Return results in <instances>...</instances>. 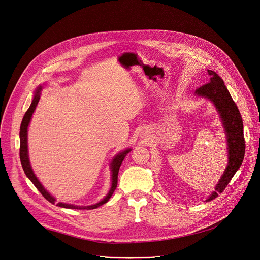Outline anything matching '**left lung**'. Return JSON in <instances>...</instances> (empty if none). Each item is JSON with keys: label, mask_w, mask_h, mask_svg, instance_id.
<instances>
[{"label": "left lung", "mask_w": 260, "mask_h": 260, "mask_svg": "<svg viewBox=\"0 0 260 260\" xmlns=\"http://www.w3.org/2000/svg\"><path fill=\"white\" fill-rule=\"evenodd\" d=\"M208 73L210 75V82L197 88L196 93L210 99L219 111L228 136L230 156L229 165L223 176L218 182L215 191L207 200V202H210L216 199L219 192H223L241 167L245 155L246 145L243 131V119L236 103L224 85L223 80L221 79L218 74L211 70H208Z\"/></svg>", "instance_id": "8db88e82"}]
</instances>
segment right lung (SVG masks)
Listing matches in <instances>:
<instances>
[{"instance_id": "obj_1", "label": "right lung", "mask_w": 260, "mask_h": 260, "mask_svg": "<svg viewBox=\"0 0 260 260\" xmlns=\"http://www.w3.org/2000/svg\"><path fill=\"white\" fill-rule=\"evenodd\" d=\"M40 89L41 87L37 90L35 96H34V100L29 106V108L27 109V111L25 112L23 118H22V121H21V124H20V132H19V137H20V149H19V156H20V161H21V166H22V169L26 175V177L32 182V184L35 185V186L37 187V189H38L41 194L48 201L50 202L51 204H54L55 203V199L53 197H51L45 189L44 187L42 186V184L38 181V179H37V177L35 176V174L32 173V170L30 168V165H29V160H28V155H27V126H28V123L30 121V118H31V115L34 113V111L36 109V106L37 104H38L39 100H40ZM131 151V149H127L121 153H119L118 155L115 156V158L113 159V161L111 162V169H112V186H111V189L108 193V196L103 200L101 201L100 203H98L96 205H92V206H88V207H78V206H73V205H68V204H62V203H58L56 206L58 207H61V208H68V209H87V210H91V209H95L102 205H104L105 203H107L109 201V199L112 197L114 190L116 189L117 187V179H118V172H119V168L124 159V157L127 155V153Z\"/></svg>"}]
</instances>
